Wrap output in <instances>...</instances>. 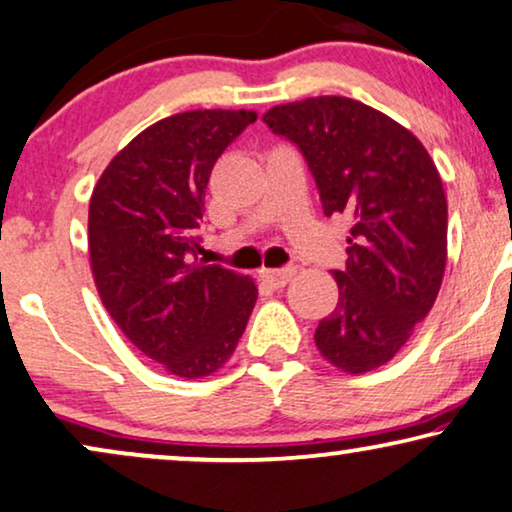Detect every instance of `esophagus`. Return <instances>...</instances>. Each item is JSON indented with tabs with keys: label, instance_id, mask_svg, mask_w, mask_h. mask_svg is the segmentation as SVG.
<instances>
[{
	"label": "esophagus",
	"instance_id": "obj_1",
	"mask_svg": "<svg viewBox=\"0 0 512 512\" xmlns=\"http://www.w3.org/2000/svg\"><path fill=\"white\" fill-rule=\"evenodd\" d=\"M294 273H297L294 266H283V269H264L262 280L271 287H285L292 280Z\"/></svg>",
	"mask_w": 512,
	"mask_h": 512
}]
</instances>
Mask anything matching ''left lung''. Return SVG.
I'll return each mask as SVG.
<instances>
[{"instance_id":"obj_1","label":"left lung","mask_w":512,"mask_h":512,"mask_svg":"<svg viewBox=\"0 0 512 512\" xmlns=\"http://www.w3.org/2000/svg\"><path fill=\"white\" fill-rule=\"evenodd\" d=\"M306 157L325 215L352 218L338 304L315 329L345 373L390 362L441 290L448 201L427 148L390 115L348 97H311L264 113Z\"/></svg>"}]
</instances>
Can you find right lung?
<instances>
[{"label":"right lung","mask_w":512,"mask_h":512,"mask_svg":"<svg viewBox=\"0 0 512 512\" xmlns=\"http://www.w3.org/2000/svg\"><path fill=\"white\" fill-rule=\"evenodd\" d=\"M253 111L169 115L127 143L90 199L92 276L115 325L178 378L232 357L257 301L255 280L199 259L211 171Z\"/></svg>","instance_id":"1"}]
</instances>
